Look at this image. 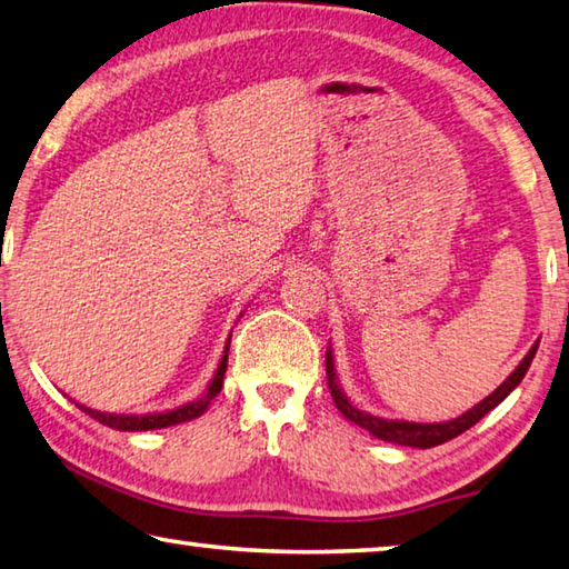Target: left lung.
<instances>
[{
  "mask_svg": "<svg viewBox=\"0 0 569 569\" xmlns=\"http://www.w3.org/2000/svg\"><path fill=\"white\" fill-rule=\"evenodd\" d=\"M537 347H540V342H535L530 347V352L525 355V360L515 367V372L507 377V380L500 387H497V390L490 397H485V400L477 402L472 410H467L465 415L455 417V420H450V422L385 420V417H375L370 412L357 410V407L350 400H347V395L342 392L340 382H337L332 347H330V350H327V357H325L327 385H330V392H332V400L337 405V410H340L347 417V420L355 422L357 427H362V430L375 435L377 440H385V442H392V445H405V447H420V450H430V447L445 445L447 440H455L457 435H462L465 430H470V427L480 422L487 412L495 410V407L500 405L505 397L510 395L515 387L522 382V377L527 375V370H530Z\"/></svg>",
  "mask_w": 569,
  "mask_h": 569,
  "instance_id": "obj_1",
  "label": "left lung"
}]
</instances>
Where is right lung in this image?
<instances>
[{
	"mask_svg": "<svg viewBox=\"0 0 569 569\" xmlns=\"http://www.w3.org/2000/svg\"><path fill=\"white\" fill-rule=\"evenodd\" d=\"M232 337V335H229ZM227 352H229V340L224 345V355L222 360H219L217 372L212 377V382H209L207 392H202V397H197L194 402H187L182 407H177V410H167V412H154V415H109V412H99V410H89V407L79 405L82 410L94 417L97 422H102L107 427H112V430H122V432H147V430H162V427H172V425H182L194 420V417L204 415L209 402L214 400L222 390V382H224V372H227Z\"/></svg>",
	"mask_w": 569,
	"mask_h": 569,
	"instance_id": "1",
	"label": "right lung"
}]
</instances>
